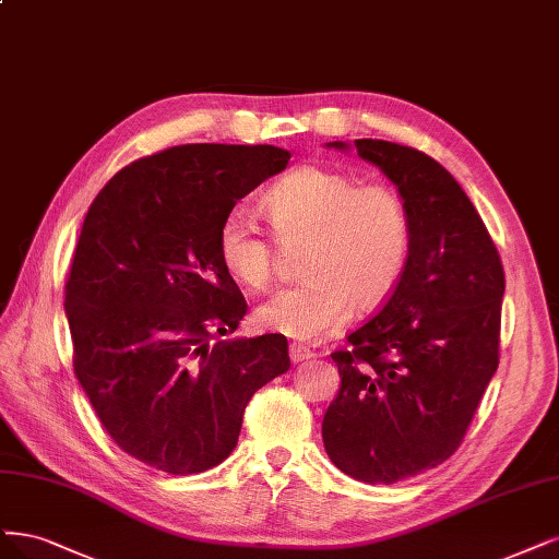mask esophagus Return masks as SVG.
<instances>
[{
  "mask_svg": "<svg viewBox=\"0 0 559 559\" xmlns=\"http://www.w3.org/2000/svg\"><path fill=\"white\" fill-rule=\"evenodd\" d=\"M314 354L307 349V346L302 344H292L288 346V358H292V362H302V360H310Z\"/></svg>",
  "mask_w": 559,
  "mask_h": 559,
  "instance_id": "34e87169",
  "label": "esophagus"
}]
</instances>
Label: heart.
I'll return each instance as SVG.
<instances>
[{
  "label": "heart",
  "mask_w": 559,
  "mask_h": 559,
  "mask_svg": "<svg viewBox=\"0 0 559 559\" xmlns=\"http://www.w3.org/2000/svg\"><path fill=\"white\" fill-rule=\"evenodd\" d=\"M277 242L305 245L300 284L259 305L261 329L300 340H323L349 323L354 305L374 310L397 288L412 254L409 210L393 187L360 185L349 173L300 166L263 197ZM217 254L224 271L247 288L267 286L275 273V242L245 207L219 224Z\"/></svg>",
  "instance_id": "obj_1"
}]
</instances>
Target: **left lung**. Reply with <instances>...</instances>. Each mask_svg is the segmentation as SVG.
Here are the masks:
<instances>
[{"label": "left lung", "mask_w": 559, "mask_h": 559, "mask_svg": "<svg viewBox=\"0 0 559 559\" xmlns=\"http://www.w3.org/2000/svg\"><path fill=\"white\" fill-rule=\"evenodd\" d=\"M386 176L409 210L407 271L379 314L335 352L342 386L323 416L333 465L391 486L444 463L463 441L499 362L504 271L451 173L389 141H333Z\"/></svg>", "instance_id": "1"}]
</instances>
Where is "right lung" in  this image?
<instances>
[{"mask_svg":"<svg viewBox=\"0 0 559 559\" xmlns=\"http://www.w3.org/2000/svg\"><path fill=\"white\" fill-rule=\"evenodd\" d=\"M288 159L275 145L168 147L122 168L87 210L64 300L73 368L110 439L150 467L219 465L247 402L292 368L277 333L210 344L247 312L219 224Z\"/></svg>","mask_w":559,"mask_h":559,"instance_id":"obj_1","label":"right lung"}]
</instances>
